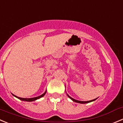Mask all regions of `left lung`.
<instances>
[{
  "instance_id": "obj_1",
  "label": "left lung",
  "mask_w": 123,
  "mask_h": 123,
  "mask_svg": "<svg viewBox=\"0 0 123 123\" xmlns=\"http://www.w3.org/2000/svg\"><path fill=\"white\" fill-rule=\"evenodd\" d=\"M67 96H68V97H69V98H70V99H71L73 101V102H76V103H82V104H85V103H89V102H93V101H94V100H96V99H97V98H95V99H94V100H89V101H79V100H75V99H74V98H71V97H70V96H69L67 94Z\"/></svg>"
}]
</instances>
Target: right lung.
<instances>
[{
	"label": "right lung",
	"instance_id": "right-lung-1",
	"mask_svg": "<svg viewBox=\"0 0 123 123\" xmlns=\"http://www.w3.org/2000/svg\"><path fill=\"white\" fill-rule=\"evenodd\" d=\"M46 91H45L44 93H43L42 95H41V96H38V97H33V98H21V97H17V96H15V95H14V94H12V95L14 96V97H17V98H18V99L21 100H22V101H26V102H33V101H35V100H36L39 99V98L43 97L44 96L45 94H46Z\"/></svg>",
	"mask_w": 123,
	"mask_h": 123
}]
</instances>
